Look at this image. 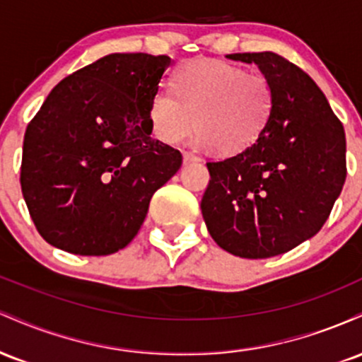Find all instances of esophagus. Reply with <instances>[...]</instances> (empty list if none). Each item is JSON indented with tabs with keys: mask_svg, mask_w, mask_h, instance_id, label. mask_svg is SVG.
I'll list each match as a JSON object with an SVG mask.
<instances>
[{
	"mask_svg": "<svg viewBox=\"0 0 362 362\" xmlns=\"http://www.w3.org/2000/svg\"><path fill=\"white\" fill-rule=\"evenodd\" d=\"M201 158L190 151H184V163H194V161H199Z\"/></svg>",
	"mask_w": 362,
	"mask_h": 362,
	"instance_id": "esophagus-1",
	"label": "esophagus"
}]
</instances>
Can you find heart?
<instances>
[{
    "label": "heart",
    "mask_w": 362,
    "mask_h": 362,
    "mask_svg": "<svg viewBox=\"0 0 362 362\" xmlns=\"http://www.w3.org/2000/svg\"><path fill=\"white\" fill-rule=\"evenodd\" d=\"M173 88L161 86L149 100L153 134L173 144L197 124L199 143L223 155L252 148L267 129L276 105L267 76L223 61L184 62L173 74Z\"/></svg>",
    "instance_id": "b5f03b06"
}]
</instances>
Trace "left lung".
Wrapping results in <instances>:
<instances>
[{
  "label": "left lung",
  "instance_id": "obj_1",
  "mask_svg": "<svg viewBox=\"0 0 362 362\" xmlns=\"http://www.w3.org/2000/svg\"><path fill=\"white\" fill-rule=\"evenodd\" d=\"M228 57L259 66L276 105L252 148L207 161L211 180L201 209L223 250L269 259L325 224L347 177L346 132L317 83L286 57L271 51Z\"/></svg>",
  "mask_w": 362,
  "mask_h": 362
}]
</instances>
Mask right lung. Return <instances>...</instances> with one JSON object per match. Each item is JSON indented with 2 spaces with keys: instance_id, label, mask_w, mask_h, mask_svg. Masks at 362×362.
<instances>
[{
  "instance_id": "obj_1",
  "label": "right lung",
  "mask_w": 362,
  "mask_h": 362,
  "mask_svg": "<svg viewBox=\"0 0 362 362\" xmlns=\"http://www.w3.org/2000/svg\"><path fill=\"white\" fill-rule=\"evenodd\" d=\"M168 56L109 54L54 86L28 122L20 184L37 231L74 255H110L138 235L182 153L151 138L148 107Z\"/></svg>"
}]
</instances>
